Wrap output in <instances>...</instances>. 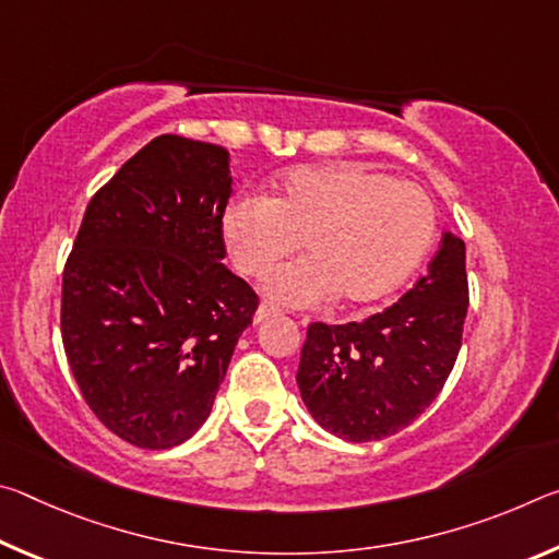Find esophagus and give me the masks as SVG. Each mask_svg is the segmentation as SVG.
Returning <instances> with one entry per match:
<instances>
[{"mask_svg": "<svg viewBox=\"0 0 559 559\" xmlns=\"http://www.w3.org/2000/svg\"><path fill=\"white\" fill-rule=\"evenodd\" d=\"M278 313V310L276 308H273V306H266V302H263V306H259V310H257V316H253V323H257V325H261L263 323V320H269L271 316H276Z\"/></svg>", "mask_w": 559, "mask_h": 559, "instance_id": "obj_1", "label": "esophagus"}]
</instances>
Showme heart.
Returning a JSON list of instances; mask_svg holds the SVG:
<instances>
[{
	"label": "heart",
	"mask_w": 559,
	"mask_h": 559,
	"mask_svg": "<svg viewBox=\"0 0 559 559\" xmlns=\"http://www.w3.org/2000/svg\"><path fill=\"white\" fill-rule=\"evenodd\" d=\"M433 234L437 212L421 187L353 163L290 169L269 197H236L222 216L226 251L243 276H263L302 243L308 257L261 283L263 296L288 308L386 298L421 266Z\"/></svg>",
	"instance_id": "heart-1"
}]
</instances>
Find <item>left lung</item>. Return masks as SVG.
Masks as SVG:
<instances>
[{
  "label": "left lung",
  "mask_w": 559,
  "mask_h": 559,
  "mask_svg": "<svg viewBox=\"0 0 559 559\" xmlns=\"http://www.w3.org/2000/svg\"><path fill=\"white\" fill-rule=\"evenodd\" d=\"M468 310L466 243L443 231L427 276L362 323L308 328L296 374L310 416L337 439L402 431L449 380Z\"/></svg>",
  "instance_id": "obj_1"
}]
</instances>
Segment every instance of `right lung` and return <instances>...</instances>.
Returning a JSON list of instances; mask_svg holds the SVG:
<instances>
[{
  "label": "right lung",
  "mask_w": 559,
  "mask_h": 559,
  "mask_svg": "<svg viewBox=\"0 0 559 559\" xmlns=\"http://www.w3.org/2000/svg\"><path fill=\"white\" fill-rule=\"evenodd\" d=\"M229 153L159 135L93 197L63 271L61 333L83 400L140 449L212 414L259 298L224 266Z\"/></svg>",
  "instance_id": "1"
}]
</instances>
